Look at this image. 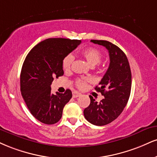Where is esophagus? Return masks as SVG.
<instances>
[{
    "label": "esophagus",
    "instance_id": "esophagus-1",
    "mask_svg": "<svg viewBox=\"0 0 157 157\" xmlns=\"http://www.w3.org/2000/svg\"><path fill=\"white\" fill-rule=\"evenodd\" d=\"M81 95H82V94H81L80 93H79V92L74 91L73 92V94H72V97H73V98H77V97H80Z\"/></svg>",
    "mask_w": 157,
    "mask_h": 157
}]
</instances>
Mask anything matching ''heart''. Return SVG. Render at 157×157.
Instances as JSON below:
<instances>
[{
	"label": "heart",
	"instance_id": "1",
	"mask_svg": "<svg viewBox=\"0 0 157 157\" xmlns=\"http://www.w3.org/2000/svg\"><path fill=\"white\" fill-rule=\"evenodd\" d=\"M80 55L90 67H94L101 61L102 55L99 50L94 48H88L84 49L80 52ZM74 56L71 54H68L66 56L62 61V67L65 71H69L71 69V64L73 63ZM90 80L88 78H78L76 80V86L80 89H82L86 86V83L89 82Z\"/></svg>",
	"mask_w": 157,
	"mask_h": 157
}]
</instances>
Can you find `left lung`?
I'll use <instances>...</instances> for the list:
<instances>
[{
    "mask_svg": "<svg viewBox=\"0 0 157 157\" xmlns=\"http://www.w3.org/2000/svg\"><path fill=\"white\" fill-rule=\"evenodd\" d=\"M105 47L109 52L108 69L95 90L104 96L97 102L89 96L90 103L84 109V116L90 124L104 126L120 116L129 100L132 87V73L127 57L121 49L109 41L90 40Z\"/></svg>",
    "mask_w": 157,
    "mask_h": 157,
    "instance_id": "1",
    "label": "left lung"
}]
</instances>
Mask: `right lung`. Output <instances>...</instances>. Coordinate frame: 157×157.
Returning a JSON list of instances; mask_svg holds the SVG:
<instances>
[{
	"instance_id": "right-lung-1",
	"label": "right lung",
	"mask_w": 157,
	"mask_h": 157,
	"mask_svg": "<svg viewBox=\"0 0 157 157\" xmlns=\"http://www.w3.org/2000/svg\"><path fill=\"white\" fill-rule=\"evenodd\" d=\"M81 43L77 39L54 38L37 44L28 52L20 74V90L28 109L45 124H54L62 117L63 109L72 97L69 89L64 94L51 91L55 77L63 76L62 61Z\"/></svg>"
}]
</instances>
